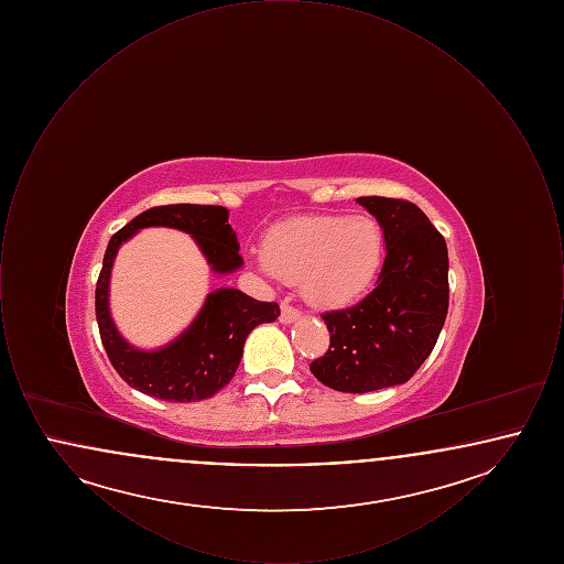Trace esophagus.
<instances>
[{
	"label": "esophagus",
	"instance_id": "obj_1",
	"mask_svg": "<svg viewBox=\"0 0 564 564\" xmlns=\"http://www.w3.org/2000/svg\"><path fill=\"white\" fill-rule=\"evenodd\" d=\"M300 311L292 306L288 300L281 302V323H294L295 319H300Z\"/></svg>",
	"mask_w": 564,
	"mask_h": 564
}]
</instances>
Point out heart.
I'll list each match as a JSON object with an SVG mask.
<instances>
[{"label": "heart", "instance_id": "obj_1", "mask_svg": "<svg viewBox=\"0 0 564 564\" xmlns=\"http://www.w3.org/2000/svg\"><path fill=\"white\" fill-rule=\"evenodd\" d=\"M384 256L382 228L368 215H302L272 226L256 269L297 281L315 306H345L375 283Z\"/></svg>", "mask_w": 564, "mask_h": 564}]
</instances>
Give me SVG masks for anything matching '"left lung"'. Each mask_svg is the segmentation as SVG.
<instances>
[{"instance_id": "obj_1", "label": "left lung", "mask_w": 564, "mask_h": 564, "mask_svg": "<svg viewBox=\"0 0 564 564\" xmlns=\"http://www.w3.org/2000/svg\"><path fill=\"white\" fill-rule=\"evenodd\" d=\"M382 228L387 256L361 302L322 315L329 349L311 364L325 387L368 393L410 380L430 357L448 313V249L414 203L361 196Z\"/></svg>"}]
</instances>
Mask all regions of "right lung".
Here are the masks:
<instances>
[{
  "label": "right lung",
  "mask_w": 564,
  "mask_h": 564,
  "mask_svg": "<svg viewBox=\"0 0 564 564\" xmlns=\"http://www.w3.org/2000/svg\"><path fill=\"white\" fill-rule=\"evenodd\" d=\"M150 226H166L200 247L214 272L228 274L242 267L239 242L228 224V209L219 205H164L137 215L109 239L104 269L95 290V311L101 343L122 380L137 391L164 402H200L224 389L241 364L242 345L253 327L272 323L276 302H260L241 290L221 288L207 295L200 313L173 343L156 350L129 345L109 313V276L120 245Z\"/></svg>",
  "instance_id": "right-lung-1"
}]
</instances>
